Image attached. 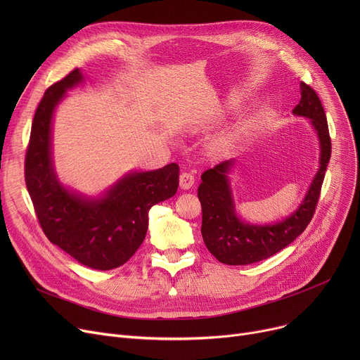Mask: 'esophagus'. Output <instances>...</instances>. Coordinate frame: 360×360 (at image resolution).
<instances>
[{"label":"esophagus","mask_w":360,"mask_h":360,"mask_svg":"<svg viewBox=\"0 0 360 360\" xmlns=\"http://www.w3.org/2000/svg\"><path fill=\"white\" fill-rule=\"evenodd\" d=\"M193 185H194L193 174H188V172L181 174V176H179V186L182 188V190H190V188H193Z\"/></svg>","instance_id":"1"}]
</instances>
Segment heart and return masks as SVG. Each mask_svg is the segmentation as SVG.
Here are the masks:
<instances>
[{
	"instance_id": "heart-1",
	"label": "heart",
	"mask_w": 360,
	"mask_h": 360,
	"mask_svg": "<svg viewBox=\"0 0 360 360\" xmlns=\"http://www.w3.org/2000/svg\"><path fill=\"white\" fill-rule=\"evenodd\" d=\"M240 134H242L240 129H235V131L228 132V134H223L221 137L216 139L212 143V150L216 151V153H221V151H226V150L232 147L233 143H236L239 140Z\"/></svg>"
}]
</instances>
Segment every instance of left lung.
Wrapping results in <instances>:
<instances>
[{
	"instance_id": "obj_1",
	"label": "left lung",
	"mask_w": 360,
	"mask_h": 360,
	"mask_svg": "<svg viewBox=\"0 0 360 360\" xmlns=\"http://www.w3.org/2000/svg\"><path fill=\"white\" fill-rule=\"evenodd\" d=\"M300 102L293 109L295 115L311 120L318 132L321 144V160L305 200L288 219L276 224L254 226L236 217L229 190L228 170L232 160H226L201 175L198 200L202 210L201 235L207 250L220 262L228 266H245L266 259L286 248L314 217L323 186L327 165L331 158V139L327 117L316 91L307 83H300Z\"/></svg>"
}]
</instances>
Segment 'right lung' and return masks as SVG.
Masks as SVG:
<instances>
[{"instance_id":"obj_1","label":"right lung","mask_w":360,"mask_h":360,"mask_svg":"<svg viewBox=\"0 0 360 360\" xmlns=\"http://www.w3.org/2000/svg\"><path fill=\"white\" fill-rule=\"evenodd\" d=\"M83 80L79 68L49 86L34 112L25 159V181L46 238L83 266L112 270L125 264L143 243L148 210L174 197L179 166L166 165L120 181L102 200L71 194L58 182L51 160V120L65 90Z\"/></svg>"}]
</instances>
